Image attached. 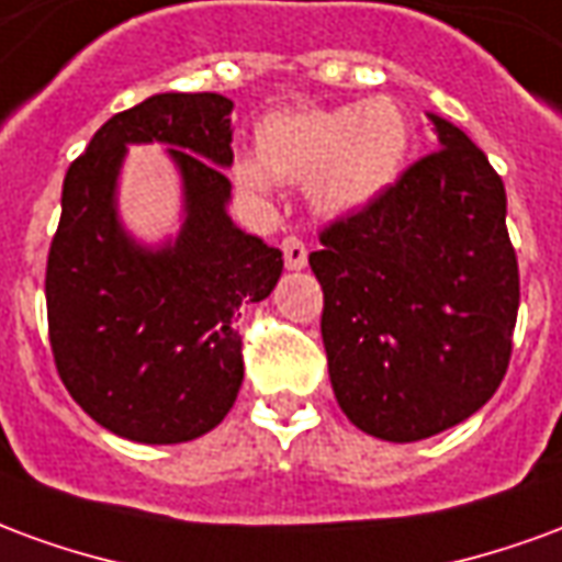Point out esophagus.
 <instances>
[{
  "mask_svg": "<svg viewBox=\"0 0 562 562\" xmlns=\"http://www.w3.org/2000/svg\"><path fill=\"white\" fill-rule=\"evenodd\" d=\"M280 249H282V258H285V268H289V270L306 268L304 240H297V237H282Z\"/></svg>",
  "mask_w": 562,
  "mask_h": 562,
  "instance_id": "esophagus-1",
  "label": "esophagus"
}]
</instances>
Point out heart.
I'll list each match as a JSON object with an SVG mask.
<instances>
[{"label": "heart", "mask_w": 562, "mask_h": 562, "mask_svg": "<svg viewBox=\"0 0 562 562\" xmlns=\"http://www.w3.org/2000/svg\"><path fill=\"white\" fill-rule=\"evenodd\" d=\"M258 156H237L240 192L268 201L277 183H306L318 216L342 220L385 195L401 173L413 126L401 104L373 95L340 108L273 111L258 126Z\"/></svg>", "instance_id": "obj_1"}]
</instances>
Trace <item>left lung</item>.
Instances as JSON below:
<instances>
[{"label": "left lung", "instance_id": "obj_1", "mask_svg": "<svg viewBox=\"0 0 562 562\" xmlns=\"http://www.w3.org/2000/svg\"><path fill=\"white\" fill-rule=\"evenodd\" d=\"M427 116L439 149L310 252L334 397L389 442L442 434L494 397L520 301L506 186L458 126Z\"/></svg>", "mask_w": 562, "mask_h": 562}]
</instances>
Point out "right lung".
<instances>
[{"label":"right lung","instance_id":"1","mask_svg":"<svg viewBox=\"0 0 562 562\" xmlns=\"http://www.w3.org/2000/svg\"><path fill=\"white\" fill-rule=\"evenodd\" d=\"M232 99L159 92L114 114L71 161L47 256V328L59 379L104 430L173 446L228 415L244 382V304L265 301L282 252L228 216ZM169 144L184 180V225L149 250L115 216L128 143Z\"/></svg>","mask_w":562,"mask_h":562}]
</instances>
